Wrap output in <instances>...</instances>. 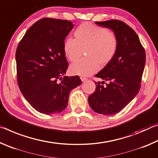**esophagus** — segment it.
Wrapping results in <instances>:
<instances>
[{
  "label": "esophagus",
  "mask_w": 158,
  "mask_h": 158,
  "mask_svg": "<svg viewBox=\"0 0 158 158\" xmlns=\"http://www.w3.org/2000/svg\"><path fill=\"white\" fill-rule=\"evenodd\" d=\"M80 79H81V81H83V82H84V81H86V80L88 79L87 78H85V77H83V76H81V77H80Z\"/></svg>",
  "instance_id": "34e87169"
}]
</instances>
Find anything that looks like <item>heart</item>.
<instances>
[{
  "label": "heart",
  "mask_w": 158,
  "mask_h": 158,
  "mask_svg": "<svg viewBox=\"0 0 158 158\" xmlns=\"http://www.w3.org/2000/svg\"><path fill=\"white\" fill-rule=\"evenodd\" d=\"M75 39L69 37L64 42L63 49L68 59L74 62L81 57L86 49L87 56L72 64L69 69L73 74L89 76L105 66L116 56L118 40L114 33L102 26L85 22L74 31Z\"/></svg>",
  "instance_id": "heart-1"
}]
</instances>
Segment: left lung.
<instances>
[{"instance_id":"obj_1","label":"left lung","mask_w":158,"mask_h":158,"mask_svg":"<svg viewBox=\"0 0 158 158\" xmlns=\"http://www.w3.org/2000/svg\"><path fill=\"white\" fill-rule=\"evenodd\" d=\"M95 23L114 31L118 48L114 59L95 74L103 81H95V91L88 100L94 111L113 115L123 110L139 91L146 53L137 33L123 21L114 19ZM105 81L109 83L104 86Z\"/></svg>"}]
</instances>
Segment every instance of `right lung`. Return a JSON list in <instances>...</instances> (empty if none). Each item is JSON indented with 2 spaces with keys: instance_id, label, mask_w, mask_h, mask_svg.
<instances>
[{
  "instance_id": "right-lung-1",
  "label": "right lung",
  "mask_w": 158,
  "mask_h": 158,
  "mask_svg": "<svg viewBox=\"0 0 158 158\" xmlns=\"http://www.w3.org/2000/svg\"><path fill=\"white\" fill-rule=\"evenodd\" d=\"M73 27L68 20L41 19L26 32L17 48L19 87L28 103L42 114L63 111L71 90L81 84L79 76H64L68 67L64 41Z\"/></svg>"
}]
</instances>
